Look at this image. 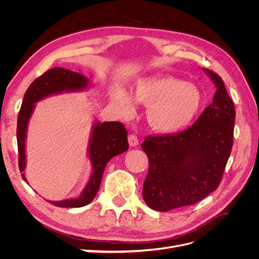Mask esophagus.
<instances>
[{"mask_svg": "<svg viewBox=\"0 0 259 259\" xmlns=\"http://www.w3.org/2000/svg\"><path fill=\"white\" fill-rule=\"evenodd\" d=\"M128 144L131 147H136L139 144V140L136 135H130L128 136Z\"/></svg>", "mask_w": 259, "mask_h": 259, "instance_id": "34e87169", "label": "esophagus"}]
</instances>
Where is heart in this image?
<instances>
[{"mask_svg": "<svg viewBox=\"0 0 259 259\" xmlns=\"http://www.w3.org/2000/svg\"><path fill=\"white\" fill-rule=\"evenodd\" d=\"M147 107V120L150 126L164 134L186 128L200 111L203 97L192 83L183 82L170 75H154L135 83L133 98L122 90L115 91L114 103L124 116L135 111V103Z\"/></svg>", "mask_w": 259, "mask_h": 259, "instance_id": "obj_1", "label": "heart"}]
</instances>
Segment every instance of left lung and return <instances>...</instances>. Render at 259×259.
<instances>
[{
  "mask_svg": "<svg viewBox=\"0 0 259 259\" xmlns=\"http://www.w3.org/2000/svg\"><path fill=\"white\" fill-rule=\"evenodd\" d=\"M216 88L213 103L195 123L173 135L148 136L143 198L155 210L192 205L217 189L231 153L236 110L222 77L203 69Z\"/></svg>",
  "mask_w": 259,
  "mask_h": 259,
  "instance_id": "1",
  "label": "left lung"
}]
</instances>
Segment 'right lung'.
<instances>
[{
  "mask_svg": "<svg viewBox=\"0 0 259 259\" xmlns=\"http://www.w3.org/2000/svg\"><path fill=\"white\" fill-rule=\"evenodd\" d=\"M91 82L88 77L64 68H53L35 79L23 96L22 105L17 119V145L19 153V169L22 173L26 168V139L30 117L35 104L49 96L62 93L81 92L88 90ZM127 131L120 122H98L93 124L91 139L88 149L92 164V174L79 198L62 201H49L58 207H82L91 203L99 189L107 163L113 156L127 151ZM27 183L25 174H21Z\"/></svg>",
  "mask_w": 259,
  "mask_h": 259,
  "instance_id": "1",
  "label": "right lung"
}]
</instances>
